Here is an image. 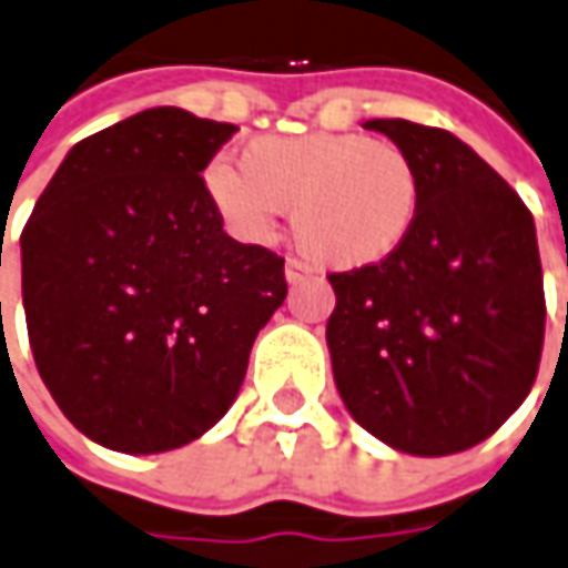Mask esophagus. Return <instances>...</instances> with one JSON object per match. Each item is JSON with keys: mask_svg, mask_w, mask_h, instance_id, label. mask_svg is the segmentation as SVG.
<instances>
[{"mask_svg": "<svg viewBox=\"0 0 568 568\" xmlns=\"http://www.w3.org/2000/svg\"><path fill=\"white\" fill-rule=\"evenodd\" d=\"M303 277H308V265H303L300 260L284 262V281H287V284H300Z\"/></svg>", "mask_w": 568, "mask_h": 568, "instance_id": "34e87169", "label": "esophagus"}]
</instances>
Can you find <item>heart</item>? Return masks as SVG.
Instances as JSON below:
<instances>
[{
	"label": "heart",
	"instance_id": "b5f03b06",
	"mask_svg": "<svg viewBox=\"0 0 568 568\" xmlns=\"http://www.w3.org/2000/svg\"><path fill=\"white\" fill-rule=\"evenodd\" d=\"M203 191L246 244L272 237L293 206L296 244L324 268L355 272L398 253L417 225L424 179L405 148L362 132L250 139L237 166L213 160Z\"/></svg>",
	"mask_w": 568,
	"mask_h": 568
}]
</instances>
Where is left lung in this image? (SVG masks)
I'll return each instance as SVG.
<instances>
[{
	"label": "left lung",
	"mask_w": 568,
	"mask_h": 568,
	"mask_svg": "<svg viewBox=\"0 0 568 568\" xmlns=\"http://www.w3.org/2000/svg\"><path fill=\"white\" fill-rule=\"evenodd\" d=\"M424 179L405 246L331 275L327 349L343 405L417 457L479 445L529 396L545 343L535 222L514 187L445 129L367 120Z\"/></svg>",
	"instance_id": "8db88e82"
}]
</instances>
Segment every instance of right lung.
Returning a JSON list of instances; mask_svg holds the SVG:
<instances>
[{
	"mask_svg": "<svg viewBox=\"0 0 568 568\" xmlns=\"http://www.w3.org/2000/svg\"><path fill=\"white\" fill-rule=\"evenodd\" d=\"M232 123L151 108L68 151L21 234L39 377L70 424L123 455L201 439L232 408L284 260L237 244L203 191Z\"/></svg>",
	"mask_w": 568,
	"mask_h": 568,
	"instance_id": "add662e5",
	"label": "right lung"
}]
</instances>
